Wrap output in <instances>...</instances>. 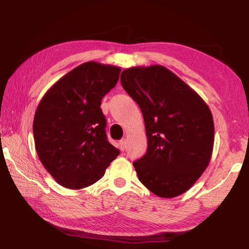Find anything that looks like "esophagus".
Here are the masks:
<instances>
[{
	"mask_svg": "<svg viewBox=\"0 0 249 249\" xmlns=\"http://www.w3.org/2000/svg\"><path fill=\"white\" fill-rule=\"evenodd\" d=\"M125 147H126V140L125 138H123V140L120 141V148H121V150H124Z\"/></svg>",
	"mask_w": 249,
	"mask_h": 249,
	"instance_id": "obj_1",
	"label": "esophagus"
}]
</instances>
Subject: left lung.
<instances>
[{
    "label": "left lung",
    "mask_w": 249,
    "mask_h": 249,
    "mask_svg": "<svg viewBox=\"0 0 249 249\" xmlns=\"http://www.w3.org/2000/svg\"><path fill=\"white\" fill-rule=\"evenodd\" d=\"M145 121L148 148L133 162L138 179L160 197L188 191L208 167L214 144L212 113L201 96L159 65L121 74Z\"/></svg>",
    "instance_id": "1"
}]
</instances>
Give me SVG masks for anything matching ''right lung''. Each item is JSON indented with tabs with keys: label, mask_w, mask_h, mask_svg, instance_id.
Instances as JSON below:
<instances>
[{
	"label": "right lung",
	"mask_w": 249,
	"mask_h": 249,
	"mask_svg": "<svg viewBox=\"0 0 249 249\" xmlns=\"http://www.w3.org/2000/svg\"><path fill=\"white\" fill-rule=\"evenodd\" d=\"M121 68L89 61L50 88L37 107L34 140L45 169L68 189L95 183L120 155L107 141L101 100L119 81Z\"/></svg>",
	"instance_id": "right-lung-1"
}]
</instances>
